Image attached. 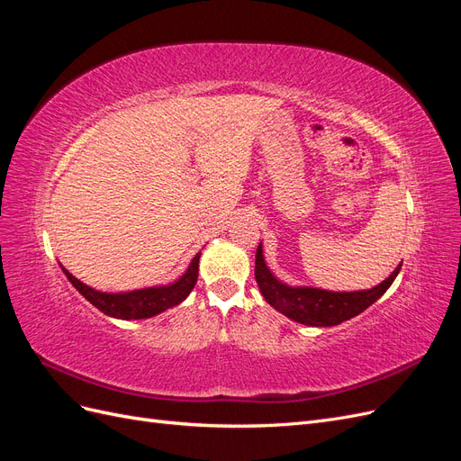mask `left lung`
Instances as JSON below:
<instances>
[{
    "label": "left lung",
    "instance_id": "left-lung-1",
    "mask_svg": "<svg viewBox=\"0 0 461 461\" xmlns=\"http://www.w3.org/2000/svg\"><path fill=\"white\" fill-rule=\"evenodd\" d=\"M400 267L402 263L386 281L376 285L371 290L329 292L319 288H290L278 283L267 269L261 254V244L258 246L256 252V283L263 298L283 315L310 327H332L359 315L384 294L388 286L394 283Z\"/></svg>",
    "mask_w": 461,
    "mask_h": 461
}]
</instances>
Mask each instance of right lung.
<instances>
[{"mask_svg":"<svg viewBox=\"0 0 461 461\" xmlns=\"http://www.w3.org/2000/svg\"><path fill=\"white\" fill-rule=\"evenodd\" d=\"M200 256L202 252L196 254V258L190 261V267L176 283L169 286L124 292V294H105V292H97L86 286L85 283H80L78 278H75L68 271L63 269V273L67 275L68 281H71V285L80 292V294L105 315L117 317V319H148L173 308V305L180 303L190 294L194 285L198 281Z\"/></svg>","mask_w":461,"mask_h":461,"instance_id":"right-lung-1","label":"right lung"}]
</instances>
